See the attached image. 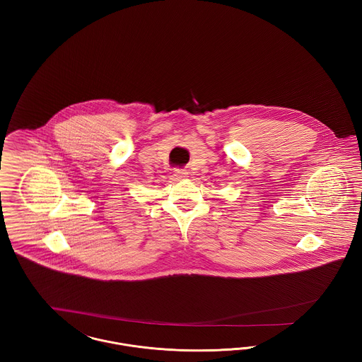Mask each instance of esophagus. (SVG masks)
<instances>
[{
	"label": "esophagus",
	"instance_id": "obj_1",
	"mask_svg": "<svg viewBox=\"0 0 362 362\" xmlns=\"http://www.w3.org/2000/svg\"><path fill=\"white\" fill-rule=\"evenodd\" d=\"M173 176H175L176 179H185V177H187V173H186L185 170L176 168V170L173 171Z\"/></svg>",
	"mask_w": 362,
	"mask_h": 362
}]
</instances>
